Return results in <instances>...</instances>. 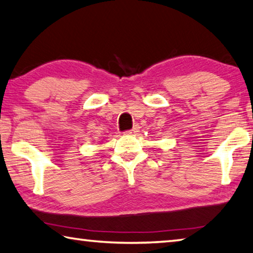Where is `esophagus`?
<instances>
[{
  "label": "esophagus",
  "instance_id": "obj_1",
  "mask_svg": "<svg viewBox=\"0 0 253 253\" xmlns=\"http://www.w3.org/2000/svg\"><path fill=\"white\" fill-rule=\"evenodd\" d=\"M139 130V126L138 125H135V127L132 128V129H130V130H127V131H125L126 134H135V132H137Z\"/></svg>",
  "mask_w": 253,
  "mask_h": 253
}]
</instances>
